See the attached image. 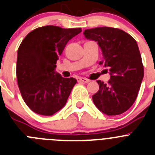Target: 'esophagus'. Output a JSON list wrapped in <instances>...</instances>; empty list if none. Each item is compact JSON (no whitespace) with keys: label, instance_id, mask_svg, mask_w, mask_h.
<instances>
[{"label":"esophagus","instance_id":"esophagus-1","mask_svg":"<svg viewBox=\"0 0 155 155\" xmlns=\"http://www.w3.org/2000/svg\"><path fill=\"white\" fill-rule=\"evenodd\" d=\"M78 81L83 82V83H88V82H90V80H88L87 78H78Z\"/></svg>","mask_w":155,"mask_h":155}]
</instances>
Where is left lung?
Returning <instances> with one entry per match:
<instances>
[{
	"instance_id": "1",
	"label": "left lung",
	"mask_w": 155,
	"mask_h": 155,
	"mask_svg": "<svg viewBox=\"0 0 155 155\" xmlns=\"http://www.w3.org/2000/svg\"><path fill=\"white\" fill-rule=\"evenodd\" d=\"M84 35L98 42L103 55L99 64L107 68L110 74L108 84L97 81L99 90L93 94V102L104 114H122L135 102L143 78L137 43L126 31L111 27L86 29Z\"/></svg>"
}]
</instances>
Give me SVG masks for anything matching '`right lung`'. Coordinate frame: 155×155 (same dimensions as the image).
I'll use <instances>...</instances> for the list:
<instances>
[{"mask_svg":"<svg viewBox=\"0 0 155 155\" xmlns=\"http://www.w3.org/2000/svg\"><path fill=\"white\" fill-rule=\"evenodd\" d=\"M81 28L39 27L25 37L18 50L16 73L23 100L34 113L52 116L61 110L77 83L56 71L57 61L70 39Z\"/></svg>","mask_w":155,"mask_h":155,"instance_id":"right-lung-1","label":"right lung"}]
</instances>
